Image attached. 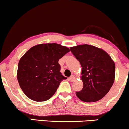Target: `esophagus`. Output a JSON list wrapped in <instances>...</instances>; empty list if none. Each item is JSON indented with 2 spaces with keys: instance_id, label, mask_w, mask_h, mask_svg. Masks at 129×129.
I'll return each instance as SVG.
<instances>
[{
  "instance_id": "esophagus-1",
  "label": "esophagus",
  "mask_w": 129,
  "mask_h": 129,
  "mask_svg": "<svg viewBox=\"0 0 129 129\" xmlns=\"http://www.w3.org/2000/svg\"><path fill=\"white\" fill-rule=\"evenodd\" d=\"M69 80H70L71 81H75V77L74 76V75H71V76L69 77Z\"/></svg>"
}]
</instances>
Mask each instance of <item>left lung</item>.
Segmentation results:
<instances>
[{"instance_id":"left-lung-1","label":"left lung","mask_w":129,"mask_h":129,"mask_svg":"<svg viewBox=\"0 0 129 129\" xmlns=\"http://www.w3.org/2000/svg\"><path fill=\"white\" fill-rule=\"evenodd\" d=\"M70 50L82 68L83 87L76 92L77 97L84 102L102 99L114 83V61L103 49L87 44L71 47Z\"/></svg>"}]
</instances>
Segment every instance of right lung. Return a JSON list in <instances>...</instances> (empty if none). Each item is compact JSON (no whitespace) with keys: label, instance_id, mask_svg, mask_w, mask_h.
Here are the masks:
<instances>
[{"label":"right lung","instance_id":"right-lung-1","mask_svg":"<svg viewBox=\"0 0 129 129\" xmlns=\"http://www.w3.org/2000/svg\"><path fill=\"white\" fill-rule=\"evenodd\" d=\"M70 50L57 43H42L32 47L20 59L17 78L29 98L45 101L55 93L66 79L60 72L58 60Z\"/></svg>","mask_w":129,"mask_h":129}]
</instances>
